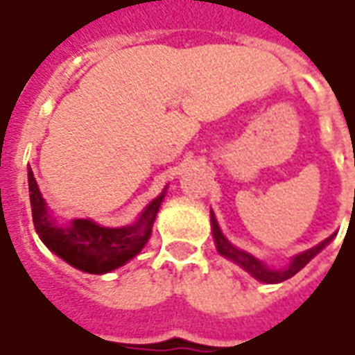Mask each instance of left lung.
Here are the masks:
<instances>
[{
    "label": "left lung",
    "mask_w": 355,
    "mask_h": 355,
    "mask_svg": "<svg viewBox=\"0 0 355 355\" xmlns=\"http://www.w3.org/2000/svg\"><path fill=\"white\" fill-rule=\"evenodd\" d=\"M211 232H213V239H215V247L216 251H218V254L224 257V259H228V261H232L234 264H238L239 268H243L247 274L261 283H282L285 282V279L293 277V275L297 274V272H300L308 262L312 261L315 254L321 253L336 236V234H333V236H329L327 239H323L318 245L310 247V249H306L302 253L291 257L289 264L285 268H272L268 266L266 262H262L261 259H257L254 254L247 253L243 249H239V247L234 245L230 239L224 236L223 230H220V226L216 223V216L215 213H213V209H211Z\"/></svg>",
    "instance_id": "8db88e82"
}]
</instances>
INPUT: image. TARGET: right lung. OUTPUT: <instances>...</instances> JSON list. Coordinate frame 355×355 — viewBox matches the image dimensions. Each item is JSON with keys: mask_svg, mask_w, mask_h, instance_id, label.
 <instances>
[{"mask_svg": "<svg viewBox=\"0 0 355 355\" xmlns=\"http://www.w3.org/2000/svg\"><path fill=\"white\" fill-rule=\"evenodd\" d=\"M167 188L169 186H165L163 192L142 209L135 223L125 226H102L93 218H72L60 223L40 192L32 169H28L30 205L37 236L51 253L87 274H108L132 261L144 249L152 236L155 216L167 196Z\"/></svg>", "mask_w": 355, "mask_h": 355, "instance_id": "right-lung-1", "label": "right lung"}]
</instances>
